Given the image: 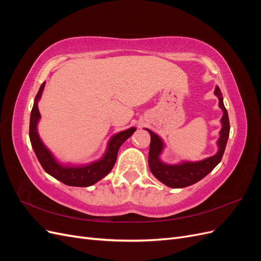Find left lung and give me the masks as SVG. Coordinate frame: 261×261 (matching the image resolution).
I'll use <instances>...</instances> for the list:
<instances>
[{
    "instance_id": "8db88e82",
    "label": "left lung",
    "mask_w": 261,
    "mask_h": 261,
    "mask_svg": "<svg viewBox=\"0 0 261 261\" xmlns=\"http://www.w3.org/2000/svg\"><path fill=\"white\" fill-rule=\"evenodd\" d=\"M215 94L219 98L220 109L223 111L222 118H221L222 128L220 130V137L217 141L218 152L215 155L196 162L184 161L178 164H167L162 162L160 159V154L162 153L164 148L162 139L153 132L146 128L150 134V137H151L148 158L149 168L155 178L159 179L164 185L172 188H183L191 186L208 175L220 163L221 159H222L227 138L228 135H230V122H228L227 111L223 103L222 93H221L218 86L216 87Z\"/></svg>"
}]
</instances>
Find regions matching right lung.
I'll return each instance as SVG.
<instances>
[{"label": "right lung", "mask_w": 261, "mask_h": 261, "mask_svg": "<svg viewBox=\"0 0 261 261\" xmlns=\"http://www.w3.org/2000/svg\"><path fill=\"white\" fill-rule=\"evenodd\" d=\"M43 83L39 89L37 96L35 98L34 107L30 114V124H29V138L34 151L40 162L43 170L59 179L62 183L68 186H77V187H88L96 184L101 178L108 175L110 171L114 167L117 158L118 149L123 145L126 139H128L136 128L130 127L126 130L115 134L111 137L108 143L107 151L100 160L91 162L86 165H64L60 163L54 155L51 153L50 150L44 146L42 140L39 137L37 130V125L40 120V113L38 109V101L40 100L42 91L44 89Z\"/></svg>", "instance_id": "add662e5"}]
</instances>
